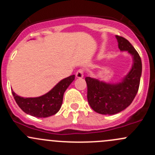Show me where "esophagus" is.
Segmentation results:
<instances>
[{
  "label": "esophagus",
  "mask_w": 155,
  "mask_h": 155,
  "mask_svg": "<svg viewBox=\"0 0 155 155\" xmlns=\"http://www.w3.org/2000/svg\"><path fill=\"white\" fill-rule=\"evenodd\" d=\"M84 69H78L76 72V77L78 78H81L84 77Z\"/></svg>",
  "instance_id": "34e87169"
}]
</instances>
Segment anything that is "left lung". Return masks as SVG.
<instances>
[{"label": "left lung", "instance_id": "left-lung-1", "mask_svg": "<svg viewBox=\"0 0 155 155\" xmlns=\"http://www.w3.org/2000/svg\"><path fill=\"white\" fill-rule=\"evenodd\" d=\"M121 51H128L133 57V65L123 81L116 84H106L86 77L87 101L97 113L113 115L127 108L138 93L141 75V60L138 51L126 39L116 36Z\"/></svg>", "mask_w": 155, "mask_h": 155}]
</instances>
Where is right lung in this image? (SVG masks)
<instances>
[{
	"instance_id": "1",
	"label": "right lung",
	"mask_w": 155,
	"mask_h": 155,
	"mask_svg": "<svg viewBox=\"0 0 155 155\" xmlns=\"http://www.w3.org/2000/svg\"><path fill=\"white\" fill-rule=\"evenodd\" d=\"M74 75H71L61 80L45 95L35 98H23L12 91L16 103L27 114L35 117L45 118L58 112L62 104L63 96L69 85L74 80Z\"/></svg>"
}]
</instances>
